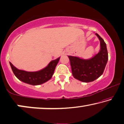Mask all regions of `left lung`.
<instances>
[{
	"label": "left lung",
	"instance_id": "1",
	"mask_svg": "<svg viewBox=\"0 0 124 124\" xmlns=\"http://www.w3.org/2000/svg\"><path fill=\"white\" fill-rule=\"evenodd\" d=\"M100 41V50L90 59H80L68 56L74 78L83 82H93L103 74L108 61L106 44L97 33H95Z\"/></svg>",
	"mask_w": 124,
	"mask_h": 124
}]
</instances>
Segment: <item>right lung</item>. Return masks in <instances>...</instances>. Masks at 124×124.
<instances>
[{"instance_id": "obj_1", "label": "right lung", "mask_w": 124, "mask_h": 124, "mask_svg": "<svg viewBox=\"0 0 124 124\" xmlns=\"http://www.w3.org/2000/svg\"><path fill=\"white\" fill-rule=\"evenodd\" d=\"M59 60L60 58L51 61L46 68L41 70L32 72L19 70L10 62L9 64L14 74L19 80L31 85H36L45 83L51 78Z\"/></svg>"}]
</instances>
